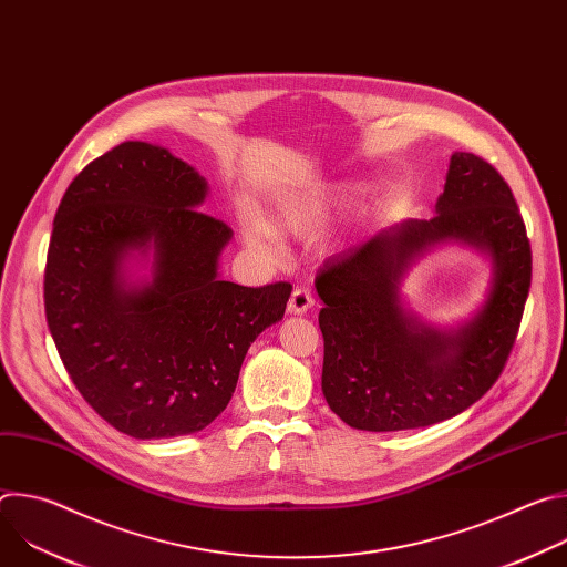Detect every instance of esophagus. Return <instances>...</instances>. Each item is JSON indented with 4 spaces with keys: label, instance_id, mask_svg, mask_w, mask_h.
Instances as JSON below:
<instances>
[{
    "label": "esophagus",
    "instance_id": "esophagus-1",
    "mask_svg": "<svg viewBox=\"0 0 567 567\" xmlns=\"http://www.w3.org/2000/svg\"><path fill=\"white\" fill-rule=\"evenodd\" d=\"M311 307H313V296H311V291L305 289V287L293 289V293H291V298H289V305H287V311L302 316V313H307Z\"/></svg>",
    "mask_w": 567,
    "mask_h": 567
}]
</instances>
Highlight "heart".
Returning a JSON list of instances; mask_svg holds the SVG:
<instances>
[{
  "instance_id": "b5f03b06",
  "label": "heart",
  "mask_w": 567,
  "mask_h": 567,
  "mask_svg": "<svg viewBox=\"0 0 567 567\" xmlns=\"http://www.w3.org/2000/svg\"><path fill=\"white\" fill-rule=\"evenodd\" d=\"M350 197H352L350 186H330L311 197L285 199L278 204L274 213V225L282 233H289L296 237L316 235L320 228H326V224L348 204ZM275 229L267 219L258 215H251L241 221V237H245L247 247L269 258L282 256V241Z\"/></svg>"
}]
</instances>
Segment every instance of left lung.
Returning <instances> with one entry per match:
<instances>
[{"label":"left lung","instance_id":"8db88e82","mask_svg":"<svg viewBox=\"0 0 567 567\" xmlns=\"http://www.w3.org/2000/svg\"><path fill=\"white\" fill-rule=\"evenodd\" d=\"M460 240L493 258L485 305L457 331L422 323L400 278L431 246ZM532 285V249L512 188L471 152H453L431 219L379 230L316 276L326 341L322 394L352 429H422L466 411L501 377Z\"/></svg>","mask_w":567,"mask_h":567}]
</instances>
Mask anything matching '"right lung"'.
<instances>
[{"mask_svg": "<svg viewBox=\"0 0 567 567\" xmlns=\"http://www.w3.org/2000/svg\"><path fill=\"white\" fill-rule=\"evenodd\" d=\"M206 195L186 161L125 141L69 184L53 219L44 309L58 354L90 406L136 440L206 429L291 296L289 282L219 278L233 230L199 210ZM134 250L153 256L136 284Z\"/></svg>", "mask_w": 567, "mask_h": 567, "instance_id": "add662e5", "label": "right lung"}]
</instances>
